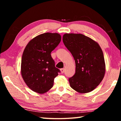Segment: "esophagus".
Returning a JSON list of instances; mask_svg holds the SVG:
<instances>
[{
    "instance_id": "34e87169",
    "label": "esophagus",
    "mask_w": 121,
    "mask_h": 121,
    "mask_svg": "<svg viewBox=\"0 0 121 121\" xmlns=\"http://www.w3.org/2000/svg\"><path fill=\"white\" fill-rule=\"evenodd\" d=\"M65 68H62V69H60V71H61V73H63L65 72Z\"/></svg>"
}]
</instances>
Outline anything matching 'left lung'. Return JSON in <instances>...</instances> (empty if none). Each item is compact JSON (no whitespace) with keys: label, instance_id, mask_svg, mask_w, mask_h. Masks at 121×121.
Wrapping results in <instances>:
<instances>
[{"label":"left lung","instance_id":"1","mask_svg":"<svg viewBox=\"0 0 121 121\" xmlns=\"http://www.w3.org/2000/svg\"><path fill=\"white\" fill-rule=\"evenodd\" d=\"M62 40L75 61V73L69 78L70 87L81 93L90 92L99 85L105 75L101 48L97 42L82 34H65Z\"/></svg>","mask_w":121,"mask_h":121}]
</instances>
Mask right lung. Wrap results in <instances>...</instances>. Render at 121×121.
Masks as SVG:
<instances>
[{
	"label": "right lung",
	"instance_id": "1",
	"mask_svg": "<svg viewBox=\"0 0 121 121\" xmlns=\"http://www.w3.org/2000/svg\"><path fill=\"white\" fill-rule=\"evenodd\" d=\"M61 37L57 33H44L30 40L23 51L21 74L30 89L44 93L53 87L54 78L61 71L55 67L51 53L60 43Z\"/></svg>",
	"mask_w": 121,
	"mask_h": 121
}]
</instances>
